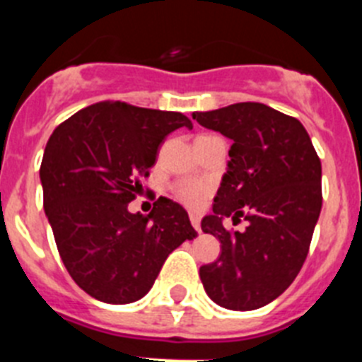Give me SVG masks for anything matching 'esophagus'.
Listing matches in <instances>:
<instances>
[{
	"instance_id": "obj_1",
	"label": "esophagus",
	"mask_w": 362,
	"mask_h": 362,
	"mask_svg": "<svg viewBox=\"0 0 362 362\" xmlns=\"http://www.w3.org/2000/svg\"><path fill=\"white\" fill-rule=\"evenodd\" d=\"M190 223L192 226L197 230V232H201V219L199 216H196V214H190Z\"/></svg>"
}]
</instances>
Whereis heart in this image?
I'll use <instances>...</instances> for the list:
<instances>
[{"instance_id":"b5f03b06","label":"heart","mask_w":362,"mask_h":362,"mask_svg":"<svg viewBox=\"0 0 362 362\" xmlns=\"http://www.w3.org/2000/svg\"><path fill=\"white\" fill-rule=\"evenodd\" d=\"M174 194L177 199L185 201L188 204H197L199 201H203V197L206 196V185L201 183V181H181L174 187Z\"/></svg>"}]
</instances>
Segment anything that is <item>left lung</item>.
Listing matches in <instances>:
<instances>
[{"label": "left lung", "instance_id": "1", "mask_svg": "<svg viewBox=\"0 0 362 362\" xmlns=\"http://www.w3.org/2000/svg\"><path fill=\"white\" fill-rule=\"evenodd\" d=\"M194 119L233 141L212 214L201 221L221 241L219 259L199 268L201 283L223 308H261L288 288L308 255L322 206L321 161L300 121L263 103L196 112ZM226 216H245L249 226L228 233Z\"/></svg>", "mask_w": 362, "mask_h": 362}]
</instances>
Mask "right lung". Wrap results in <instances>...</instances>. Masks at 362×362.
Wrapping results in <instances>:
<instances>
[{
	"instance_id": "add662e5",
	"label": "right lung",
	"mask_w": 362,
	"mask_h": 362,
	"mask_svg": "<svg viewBox=\"0 0 362 362\" xmlns=\"http://www.w3.org/2000/svg\"><path fill=\"white\" fill-rule=\"evenodd\" d=\"M181 112L103 101L52 132L40 168L43 206L62 261L79 288L108 305H129L152 288L168 254L197 235L187 210L159 197L148 216L130 201Z\"/></svg>"
}]
</instances>
